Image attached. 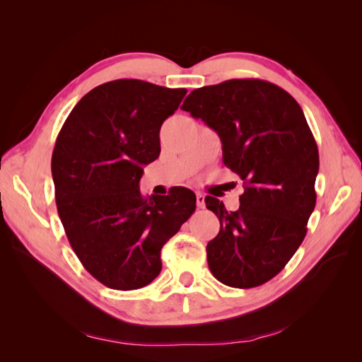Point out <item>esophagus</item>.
<instances>
[{
	"mask_svg": "<svg viewBox=\"0 0 362 362\" xmlns=\"http://www.w3.org/2000/svg\"><path fill=\"white\" fill-rule=\"evenodd\" d=\"M196 205H198V208H204L205 206V196L202 193L196 194Z\"/></svg>",
	"mask_w": 362,
	"mask_h": 362,
	"instance_id": "34e87169",
	"label": "esophagus"
}]
</instances>
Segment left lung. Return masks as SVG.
<instances>
[{
	"label": "left lung",
	"mask_w": 362,
	"mask_h": 362,
	"mask_svg": "<svg viewBox=\"0 0 362 362\" xmlns=\"http://www.w3.org/2000/svg\"><path fill=\"white\" fill-rule=\"evenodd\" d=\"M181 108L216 131L223 164L245 187L237 211L205 198L221 222L208 267L225 286L258 287L286 267L314 211L319 149L308 122L288 92L257 78L204 86Z\"/></svg>",
	"instance_id": "obj_1"
}]
</instances>
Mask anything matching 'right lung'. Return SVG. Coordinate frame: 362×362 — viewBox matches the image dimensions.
<instances>
[{"mask_svg":"<svg viewBox=\"0 0 362 362\" xmlns=\"http://www.w3.org/2000/svg\"><path fill=\"white\" fill-rule=\"evenodd\" d=\"M185 93L108 81L81 98L57 136L51 170L60 221L84 269L108 288L154 281L161 247L196 208L189 189L148 199L139 187L144 166L160 156V128Z\"/></svg>","mask_w":362,"mask_h":362,"instance_id":"add662e5","label":"right lung"}]
</instances>
